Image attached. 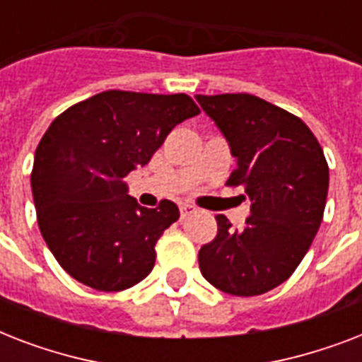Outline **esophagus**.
Segmentation results:
<instances>
[{
    "instance_id": "1",
    "label": "esophagus",
    "mask_w": 362,
    "mask_h": 362,
    "mask_svg": "<svg viewBox=\"0 0 362 362\" xmlns=\"http://www.w3.org/2000/svg\"><path fill=\"white\" fill-rule=\"evenodd\" d=\"M197 212V209L193 206V204H180V214L182 218H187V216H192Z\"/></svg>"
}]
</instances>
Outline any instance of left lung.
I'll use <instances>...</instances> for the list:
<instances>
[{
    "mask_svg": "<svg viewBox=\"0 0 362 362\" xmlns=\"http://www.w3.org/2000/svg\"><path fill=\"white\" fill-rule=\"evenodd\" d=\"M229 141L237 169L227 186L252 199L244 229L216 216L218 235L199 250V269L220 291L255 297L295 272L323 220L329 165L298 116L252 95H195Z\"/></svg>",
    "mask_w": 362,
    "mask_h": 362,
    "instance_id": "obj_1",
    "label": "left lung"
}]
</instances>
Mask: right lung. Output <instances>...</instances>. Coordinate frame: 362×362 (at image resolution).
<instances>
[{
  "label": "right lung",
  "mask_w": 362,
  "mask_h": 362,
  "mask_svg": "<svg viewBox=\"0 0 362 362\" xmlns=\"http://www.w3.org/2000/svg\"><path fill=\"white\" fill-rule=\"evenodd\" d=\"M199 112L186 93L107 90L50 124L35 150L31 192L42 238L76 281L124 291L152 272L156 242L180 210L167 199L139 206L124 178Z\"/></svg>",
  "instance_id": "1"
}]
</instances>
